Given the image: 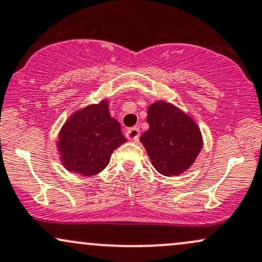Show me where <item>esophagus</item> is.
I'll list each match as a JSON object with an SVG mask.
<instances>
[{"mask_svg":"<svg viewBox=\"0 0 262 262\" xmlns=\"http://www.w3.org/2000/svg\"><path fill=\"white\" fill-rule=\"evenodd\" d=\"M126 137L130 141H137L140 137V128L138 127H131L126 131Z\"/></svg>","mask_w":262,"mask_h":262,"instance_id":"1","label":"esophagus"}]
</instances>
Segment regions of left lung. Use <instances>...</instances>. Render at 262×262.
I'll return each instance as SVG.
<instances>
[{
    "mask_svg": "<svg viewBox=\"0 0 262 262\" xmlns=\"http://www.w3.org/2000/svg\"><path fill=\"white\" fill-rule=\"evenodd\" d=\"M149 128L140 141L157 171L171 177L187 170L201 152L204 141L193 119L168 101H155L148 106Z\"/></svg>",
    "mask_w": 262,
    "mask_h": 262,
    "instance_id": "left-lung-1",
    "label": "left lung"
}]
</instances>
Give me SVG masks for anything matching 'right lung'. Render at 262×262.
Here are the masks:
<instances>
[{"mask_svg":"<svg viewBox=\"0 0 262 262\" xmlns=\"http://www.w3.org/2000/svg\"><path fill=\"white\" fill-rule=\"evenodd\" d=\"M126 142L118 120L109 112V101L89 104L66 120L58 132L60 161L69 171L92 177L109 164L114 149Z\"/></svg>","mask_w":262,"mask_h":262,"instance_id":"add662e5","label":"right lung"}]
</instances>
